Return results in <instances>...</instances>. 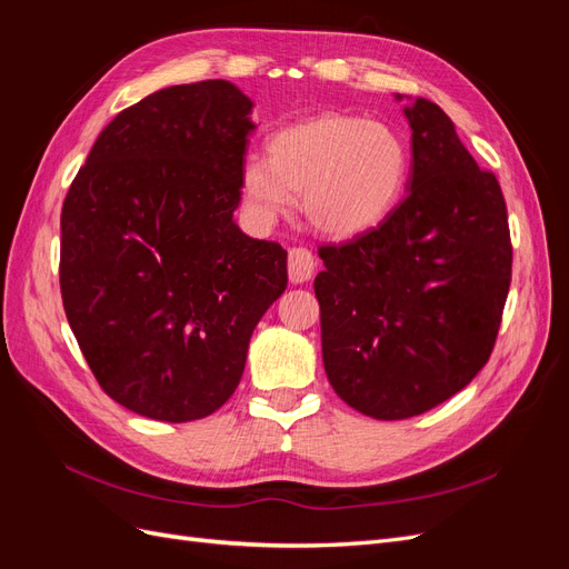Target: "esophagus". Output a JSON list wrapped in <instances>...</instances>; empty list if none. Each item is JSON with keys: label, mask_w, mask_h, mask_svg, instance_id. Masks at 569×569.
<instances>
[{"label": "esophagus", "mask_w": 569, "mask_h": 569, "mask_svg": "<svg viewBox=\"0 0 569 569\" xmlns=\"http://www.w3.org/2000/svg\"><path fill=\"white\" fill-rule=\"evenodd\" d=\"M287 268H289V280L295 284H303V282L311 280V274L316 270V258L308 249L297 247V249L289 251Z\"/></svg>", "instance_id": "34e87169"}]
</instances>
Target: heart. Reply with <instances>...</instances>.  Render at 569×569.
I'll use <instances>...</instances> for the list:
<instances>
[{
  "instance_id": "heart-1",
  "label": "heart",
  "mask_w": 569,
  "mask_h": 569,
  "mask_svg": "<svg viewBox=\"0 0 569 569\" xmlns=\"http://www.w3.org/2000/svg\"><path fill=\"white\" fill-rule=\"evenodd\" d=\"M410 173L403 137L368 118L322 113L274 132L268 159L242 168L247 209L261 222L284 216L301 194L306 220L337 239L363 234L399 206Z\"/></svg>"
}]
</instances>
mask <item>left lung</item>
<instances>
[{"label":"left lung","mask_w":569,"mask_h":569,"mask_svg":"<svg viewBox=\"0 0 569 569\" xmlns=\"http://www.w3.org/2000/svg\"><path fill=\"white\" fill-rule=\"evenodd\" d=\"M403 113V201L351 242L320 247L313 282L327 380L375 420L420 416L472 382L496 343L512 268L496 176L432 101L408 99Z\"/></svg>","instance_id":"8db88e82"}]
</instances>
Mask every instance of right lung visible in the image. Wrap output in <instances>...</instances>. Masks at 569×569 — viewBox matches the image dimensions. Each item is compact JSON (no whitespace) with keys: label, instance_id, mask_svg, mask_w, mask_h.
<instances>
[{"label":"right lung","instance_id":"right-lung-1","mask_svg":"<svg viewBox=\"0 0 569 569\" xmlns=\"http://www.w3.org/2000/svg\"><path fill=\"white\" fill-rule=\"evenodd\" d=\"M253 101L173 84L101 130L61 211V299L99 387L161 422L211 416L287 287V251L239 230Z\"/></svg>","mask_w":569,"mask_h":569}]
</instances>
